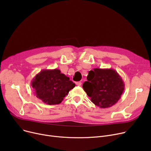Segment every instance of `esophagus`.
<instances>
[{
	"instance_id": "34e87169",
	"label": "esophagus",
	"mask_w": 151,
	"mask_h": 151,
	"mask_svg": "<svg viewBox=\"0 0 151 151\" xmlns=\"http://www.w3.org/2000/svg\"><path fill=\"white\" fill-rule=\"evenodd\" d=\"M75 84H76V85H77V86H80L81 85V81H78V82H76Z\"/></svg>"
}]
</instances>
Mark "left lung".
I'll list each match as a JSON object with an SVG mask.
<instances>
[{"mask_svg":"<svg viewBox=\"0 0 151 151\" xmlns=\"http://www.w3.org/2000/svg\"><path fill=\"white\" fill-rule=\"evenodd\" d=\"M83 88L93 104L101 108L115 105L121 97L125 84L121 76L112 68L90 70Z\"/></svg>","mask_w":151,"mask_h":151,"instance_id":"left-lung-1","label":"left lung"}]
</instances>
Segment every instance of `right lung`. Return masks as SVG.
<instances>
[{
  "label": "right lung",
  "instance_id": "right-lung-1",
  "mask_svg": "<svg viewBox=\"0 0 151 151\" xmlns=\"http://www.w3.org/2000/svg\"><path fill=\"white\" fill-rule=\"evenodd\" d=\"M31 86L36 97L47 105H58L75 87L59 69L42 70L32 79Z\"/></svg>",
  "mask_w": 151,
  "mask_h": 151
}]
</instances>
